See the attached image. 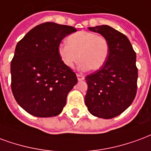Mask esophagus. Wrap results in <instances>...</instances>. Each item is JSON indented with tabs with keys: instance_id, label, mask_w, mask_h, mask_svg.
<instances>
[{
	"instance_id": "1",
	"label": "esophagus",
	"mask_w": 151,
	"mask_h": 151,
	"mask_svg": "<svg viewBox=\"0 0 151 151\" xmlns=\"http://www.w3.org/2000/svg\"><path fill=\"white\" fill-rule=\"evenodd\" d=\"M77 79L78 80H83L84 79V76H83V75H80V74H76Z\"/></svg>"
}]
</instances>
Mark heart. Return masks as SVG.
<instances>
[{"mask_svg":"<svg viewBox=\"0 0 151 151\" xmlns=\"http://www.w3.org/2000/svg\"><path fill=\"white\" fill-rule=\"evenodd\" d=\"M68 43L60 44L58 54L68 68H73L80 58L81 70H99L106 63L109 55V42L105 37L89 31H79L69 35Z\"/></svg>","mask_w":151,"mask_h":151,"instance_id":"1","label":"heart"}]
</instances>
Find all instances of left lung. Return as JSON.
I'll list each match as a JSON object with an SVG mask.
<instances>
[{"mask_svg": "<svg viewBox=\"0 0 151 151\" xmlns=\"http://www.w3.org/2000/svg\"><path fill=\"white\" fill-rule=\"evenodd\" d=\"M109 42V55L101 68L85 77V104L93 116L110 119L122 113L137 93L136 53L128 38L111 26L88 27Z\"/></svg>", "mask_w": 151, "mask_h": 151, "instance_id": "1", "label": "left lung"}]
</instances>
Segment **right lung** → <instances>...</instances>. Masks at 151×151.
I'll list each match as a JSON object with an SVG mask.
<instances>
[{"label": "right lung", "mask_w": 151, "mask_h": 151, "mask_svg": "<svg viewBox=\"0 0 151 151\" xmlns=\"http://www.w3.org/2000/svg\"><path fill=\"white\" fill-rule=\"evenodd\" d=\"M76 29L45 22L35 26L17 42L11 61V88L17 104L33 116L59 115L76 75L58 54L61 41Z\"/></svg>", "instance_id": "right-lung-1"}]
</instances>
